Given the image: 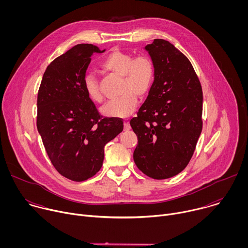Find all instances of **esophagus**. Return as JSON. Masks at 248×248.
I'll use <instances>...</instances> for the list:
<instances>
[{
    "label": "esophagus",
    "mask_w": 248,
    "mask_h": 248,
    "mask_svg": "<svg viewBox=\"0 0 248 248\" xmlns=\"http://www.w3.org/2000/svg\"><path fill=\"white\" fill-rule=\"evenodd\" d=\"M124 131H128L130 129V124L126 121H124Z\"/></svg>",
    "instance_id": "obj_1"
}]
</instances>
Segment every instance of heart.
<instances>
[{"mask_svg":"<svg viewBox=\"0 0 248 248\" xmlns=\"http://www.w3.org/2000/svg\"><path fill=\"white\" fill-rule=\"evenodd\" d=\"M100 67L105 72L122 78L118 98L108 102L101 109L106 117L124 118L136 107L137 96L145 97L153 84L155 78V65L153 60L147 55L132 54L121 50H114L100 62ZM84 89L88 98L97 104L104 100V95L98 79L93 75L84 78Z\"/></svg>","mask_w":248,"mask_h":248,"instance_id":"1","label":"heart"}]
</instances>
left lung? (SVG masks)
<instances>
[{"label": "left lung", "instance_id": "obj_1", "mask_svg": "<svg viewBox=\"0 0 248 248\" xmlns=\"http://www.w3.org/2000/svg\"><path fill=\"white\" fill-rule=\"evenodd\" d=\"M155 65L149 95L130 125L138 143L137 168L155 180L171 178L188 165L202 131V87L189 60L171 43L145 46Z\"/></svg>", "mask_w": 248, "mask_h": 248}]
</instances>
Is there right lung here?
Wrapping results in <instances>:
<instances>
[{
  "label": "right lung",
  "instance_id": "add662e5",
  "mask_svg": "<svg viewBox=\"0 0 248 248\" xmlns=\"http://www.w3.org/2000/svg\"><path fill=\"white\" fill-rule=\"evenodd\" d=\"M92 44H78L46 68L37 97V129L54 168L64 178L83 182L96 174L104 148L124 129L120 118H103L84 89Z\"/></svg>",
  "mask_w": 248,
  "mask_h": 248
}]
</instances>
